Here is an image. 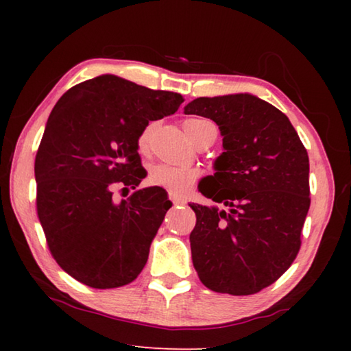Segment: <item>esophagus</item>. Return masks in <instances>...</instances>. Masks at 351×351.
<instances>
[{
    "label": "esophagus",
    "instance_id": "esophagus-1",
    "mask_svg": "<svg viewBox=\"0 0 351 351\" xmlns=\"http://www.w3.org/2000/svg\"><path fill=\"white\" fill-rule=\"evenodd\" d=\"M169 198H170V201H171V203H173L175 206H184V204H186V199L176 197V195H173V193H170Z\"/></svg>",
    "mask_w": 351,
    "mask_h": 351
}]
</instances>
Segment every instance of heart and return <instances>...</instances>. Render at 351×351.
Masks as SVG:
<instances>
[{
	"label": "heart",
	"instance_id": "1",
	"mask_svg": "<svg viewBox=\"0 0 351 351\" xmlns=\"http://www.w3.org/2000/svg\"><path fill=\"white\" fill-rule=\"evenodd\" d=\"M212 123L204 119H186L182 122V128L186 132L187 138L192 134L195 130L199 127ZM154 132V123H148V125L142 130L138 138V150L141 153H147L150 148V141ZM199 171L193 167H186V165H170V164H156L150 169L148 173V181L153 186L162 187L169 190L173 195H184L187 190L193 186L195 181L198 180Z\"/></svg>",
	"mask_w": 351,
	"mask_h": 351
}]
</instances>
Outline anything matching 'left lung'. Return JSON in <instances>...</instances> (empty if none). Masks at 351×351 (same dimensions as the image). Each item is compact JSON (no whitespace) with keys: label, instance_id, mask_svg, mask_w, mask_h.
Listing matches in <instances>:
<instances>
[{"label":"left lung","instance_id":"8db88e82","mask_svg":"<svg viewBox=\"0 0 351 351\" xmlns=\"http://www.w3.org/2000/svg\"><path fill=\"white\" fill-rule=\"evenodd\" d=\"M186 114L212 119L223 153L209 188L218 206L189 204L197 213L190 234L199 280L215 293L249 295L274 283L300 249L310 209V161L289 119L247 93L198 97Z\"/></svg>","mask_w":351,"mask_h":351}]
</instances>
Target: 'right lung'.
Masks as SVG:
<instances>
[{
  "label": "right lung",
  "mask_w": 351,
  "mask_h": 351,
  "mask_svg": "<svg viewBox=\"0 0 351 351\" xmlns=\"http://www.w3.org/2000/svg\"><path fill=\"white\" fill-rule=\"evenodd\" d=\"M181 94L104 74L58 99L35 158L37 213L52 257L91 288L133 282L171 207L147 176L138 138L150 121L173 114ZM116 185L135 192L114 201Z\"/></svg>",
  "instance_id": "add662e5"
}]
</instances>
